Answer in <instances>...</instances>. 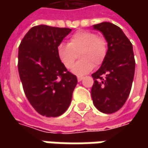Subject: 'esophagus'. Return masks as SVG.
<instances>
[{"label": "esophagus", "mask_w": 148, "mask_h": 148, "mask_svg": "<svg viewBox=\"0 0 148 148\" xmlns=\"http://www.w3.org/2000/svg\"><path fill=\"white\" fill-rule=\"evenodd\" d=\"M82 79H83L82 77H77V81H78V82H81V81H82Z\"/></svg>", "instance_id": "34e87169"}]
</instances>
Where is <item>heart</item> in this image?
Returning a JSON list of instances; mask_svg holds the SVG:
<instances>
[{"instance_id": "b5f03b06", "label": "heart", "mask_w": 148, "mask_h": 148, "mask_svg": "<svg viewBox=\"0 0 148 148\" xmlns=\"http://www.w3.org/2000/svg\"><path fill=\"white\" fill-rule=\"evenodd\" d=\"M108 53V43L105 38L97 37L93 32L81 30L75 33L69 43L58 45L57 53L62 64L66 68H71L79 53L77 62L71 71L77 76L89 73L95 66L102 64Z\"/></svg>"}]
</instances>
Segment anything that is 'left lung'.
Segmentation results:
<instances>
[{
  "mask_svg": "<svg viewBox=\"0 0 148 148\" xmlns=\"http://www.w3.org/2000/svg\"><path fill=\"white\" fill-rule=\"evenodd\" d=\"M93 29L104 35L108 53L98 71L91 75V97L98 110L112 114L124 105L131 90L135 71L133 45L122 29L112 23L103 22Z\"/></svg>",
  "mask_w": 148,
  "mask_h": 148,
  "instance_id": "8db88e82",
  "label": "left lung"
}]
</instances>
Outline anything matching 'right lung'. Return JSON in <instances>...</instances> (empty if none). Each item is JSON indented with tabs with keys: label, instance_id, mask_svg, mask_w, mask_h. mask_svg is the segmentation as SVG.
I'll use <instances>...</instances> for the list:
<instances>
[{
	"label": "right lung",
	"instance_id": "1",
	"mask_svg": "<svg viewBox=\"0 0 148 148\" xmlns=\"http://www.w3.org/2000/svg\"><path fill=\"white\" fill-rule=\"evenodd\" d=\"M71 29L34 26L19 47L18 70L29 103L41 115H62L71 104L77 84L75 75L67 71L57 53V48Z\"/></svg>",
	"mask_w": 148,
	"mask_h": 148
}]
</instances>
